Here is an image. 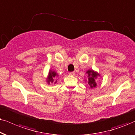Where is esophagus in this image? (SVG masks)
I'll list each match as a JSON object with an SVG mask.
<instances>
[{
    "label": "esophagus",
    "instance_id": "34e87169",
    "mask_svg": "<svg viewBox=\"0 0 135 135\" xmlns=\"http://www.w3.org/2000/svg\"><path fill=\"white\" fill-rule=\"evenodd\" d=\"M69 75H71V76H74L75 75V73L74 71H71V72L69 73Z\"/></svg>",
    "mask_w": 135,
    "mask_h": 135
}]
</instances>
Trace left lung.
Wrapping results in <instances>:
<instances>
[{
  "label": "left lung",
  "instance_id": "8db88e82",
  "mask_svg": "<svg viewBox=\"0 0 135 135\" xmlns=\"http://www.w3.org/2000/svg\"><path fill=\"white\" fill-rule=\"evenodd\" d=\"M86 73L88 74V83L90 86V88H92L93 87H95L97 86V83L95 82V78H97V76L99 75V74L96 71H94L92 70H89L86 71Z\"/></svg>",
  "mask_w": 135,
  "mask_h": 135
}]
</instances>
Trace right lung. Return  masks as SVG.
<instances>
[{
  "mask_svg": "<svg viewBox=\"0 0 135 135\" xmlns=\"http://www.w3.org/2000/svg\"><path fill=\"white\" fill-rule=\"evenodd\" d=\"M57 76V73L55 72V71H52L50 70L49 71V76H48V78H47V82H48V84H49L50 82L51 83H53L54 81V79H55V76ZM57 82V80L55 81V83H56Z\"/></svg>",
  "mask_w": 135,
  "mask_h": 135,
  "instance_id": "obj_1",
  "label": "right lung"
}]
</instances>
